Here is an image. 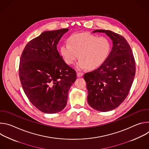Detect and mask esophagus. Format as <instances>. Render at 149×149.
Segmentation results:
<instances>
[{"mask_svg": "<svg viewBox=\"0 0 149 149\" xmlns=\"http://www.w3.org/2000/svg\"><path fill=\"white\" fill-rule=\"evenodd\" d=\"M77 77H78V78H79V77H81L83 75V73L78 72L77 73Z\"/></svg>", "mask_w": 149, "mask_h": 149, "instance_id": "34e87169", "label": "esophagus"}]
</instances>
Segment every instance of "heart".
<instances>
[{
  "instance_id": "b5f03b06",
  "label": "heart",
  "mask_w": 149,
  "mask_h": 149,
  "mask_svg": "<svg viewBox=\"0 0 149 149\" xmlns=\"http://www.w3.org/2000/svg\"><path fill=\"white\" fill-rule=\"evenodd\" d=\"M68 44L60 47V53L68 65H72L79 58L76 68L78 70H95L107 60L110 51L111 42L106 37H98L90 33L71 35Z\"/></svg>"
}]
</instances>
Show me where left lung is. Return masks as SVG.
<instances>
[{
  "label": "left lung",
  "mask_w": 149,
  "mask_h": 149,
  "mask_svg": "<svg viewBox=\"0 0 149 149\" xmlns=\"http://www.w3.org/2000/svg\"><path fill=\"white\" fill-rule=\"evenodd\" d=\"M95 32L105 33L110 37L113 47L103 64L85 74L84 79L90 107L106 112L118 107L128 95L135 76L136 63L132 49L123 36L109 30L93 32Z\"/></svg>",
  "instance_id": "obj_1"
}]
</instances>
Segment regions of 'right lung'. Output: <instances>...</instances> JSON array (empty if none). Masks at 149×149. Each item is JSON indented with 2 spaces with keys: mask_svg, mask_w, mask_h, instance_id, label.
<instances>
[{
  "mask_svg": "<svg viewBox=\"0 0 149 149\" xmlns=\"http://www.w3.org/2000/svg\"><path fill=\"white\" fill-rule=\"evenodd\" d=\"M69 31H47L29 41L21 55L19 78L31 103L44 113L53 114L65 107L68 91L77 74L59 54L56 45Z\"/></svg>",
  "mask_w": 149,
  "mask_h": 149,
  "instance_id": "obj_1",
  "label": "right lung"
}]
</instances>
